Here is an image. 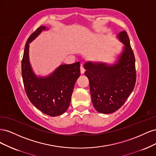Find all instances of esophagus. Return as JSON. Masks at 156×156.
Returning a JSON list of instances; mask_svg holds the SVG:
<instances>
[{
    "instance_id": "obj_1",
    "label": "esophagus",
    "mask_w": 156,
    "mask_h": 156,
    "mask_svg": "<svg viewBox=\"0 0 156 156\" xmlns=\"http://www.w3.org/2000/svg\"><path fill=\"white\" fill-rule=\"evenodd\" d=\"M80 69H81V73H84V71H85V69H84V68L83 67V66L82 64L81 65V66H80Z\"/></svg>"
}]
</instances>
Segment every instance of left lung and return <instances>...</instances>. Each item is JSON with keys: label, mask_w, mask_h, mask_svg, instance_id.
<instances>
[{"label": "left lung", "mask_w": 156, "mask_h": 156, "mask_svg": "<svg viewBox=\"0 0 156 156\" xmlns=\"http://www.w3.org/2000/svg\"><path fill=\"white\" fill-rule=\"evenodd\" d=\"M118 37L124 47L116 64L108 66L87 62L84 66L93 105L103 114L114 112L123 105L136 83L135 59L128 35L124 30Z\"/></svg>", "instance_id": "left-lung-1"}]
</instances>
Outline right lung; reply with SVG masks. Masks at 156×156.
Returning a JSON list of instances; mask_svg holds the SVG:
<instances>
[{"label": "right lung", "instance_id": "1", "mask_svg": "<svg viewBox=\"0 0 156 156\" xmlns=\"http://www.w3.org/2000/svg\"><path fill=\"white\" fill-rule=\"evenodd\" d=\"M46 29L44 26L37 28L28 38L21 62V73L30 102L44 114L56 116L64 113L70 104L75 83L81 74L80 62L61 65L48 77H37L29 62V44Z\"/></svg>", "mask_w": 156, "mask_h": 156}]
</instances>
